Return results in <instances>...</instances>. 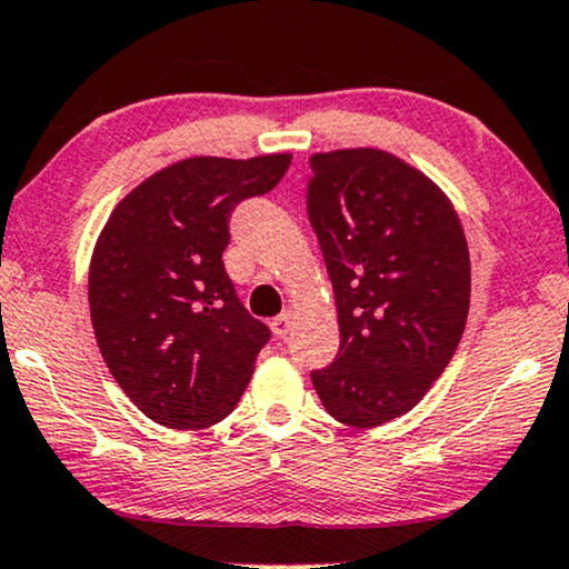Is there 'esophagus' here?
Instances as JSON below:
<instances>
[{
  "mask_svg": "<svg viewBox=\"0 0 569 569\" xmlns=\"http://www.w3.org/2000/svg\"><path fill=\"white\" fill-rule=\"evenodd\" d=\"M291 325H293V315L291 312H280L276 320L270 322V330L276 338H286L291 332Z\"/></svg>",
  "mask_w": 569,
  "mask_h": 569,
  "instance_id": "34e87169",
  "label": "esophagus"
}]
</instances>
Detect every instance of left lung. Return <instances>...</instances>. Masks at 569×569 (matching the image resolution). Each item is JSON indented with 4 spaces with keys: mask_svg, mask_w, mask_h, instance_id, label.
<instances>
[{
    "mask_svg": "<svg viewBox=\"0 0 569 569\" xmlns=\"http://www.w3.org/2000/svg\"><path fill=\"white\" fill-rule=\"evenodd\" d=\"M309 223L338 307L340 348L312 372L325 411L359 429L411 411L463 338L471 260L456 208L377 148L309 158Z\"/></svg>",
    "mask_w": 569,
    "mask_h": 569,
    "instance_id": "1",
    "label": "left lung"
}]
</instances>
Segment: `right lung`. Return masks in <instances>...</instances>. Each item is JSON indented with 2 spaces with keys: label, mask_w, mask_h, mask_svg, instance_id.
Listing matches in <instances>:
<instances>
[{
  "label": "right lung",
  "mask_w": 569,
  "mask_h": 569,
  "mask_svg": "<svg viewBox=\"0 0 569 569\" xmlns=\"http://www.w3.org/2000/svg\"><path fill=\"white\" fill-rule=\"evenodd\" d=\"M291 156H197L171 163L113 208L96 241L88 301L96 343L148 419L206 429L237 408L270 340L226 276L229 218L289 171Z\"/></svg>",
  "instance_id": "1"
}]
</instances>
